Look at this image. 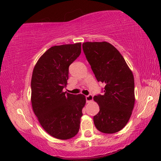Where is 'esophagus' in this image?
Masks as SVG:
<instances>
[{
    "instance_id": "obj_1",
    "label": "esophagus",
    "mask_w": 161,
    "mask_h": 161,
    "mask_svg": "<svg viewBox=\"0 0 161 161\" xmlns=\"http://www.w3.org/2000/svg\"><path fill=\"white\" fill-rule=\"evenodd\" d=\"M86 100L87 103H91L93 100V96L92 95H89L86 96Z\"/></svg>"
}]
</instances>
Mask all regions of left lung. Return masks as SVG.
I'll use <instances>...</instances> for the list:
<instances>
[{
	"label": "left lung",
	"instance_id": "1",
	"mask_svg": "<svg viewBox=\"0 0 161 161\" xmlns=\"http://www.w3.org/2000/svg\"><path fill=\"white\" fill-rule=\"evenodd\" d=\"M83 49L97 81L105 84L104 94L94 96L100 111L94 116L97 130L106 134L120 131L134 108L135 80L120 52L111 43L85 42Z\"/></svg>",
	"mask_w": 161,
	"mask_h": 161
}]
</instances>
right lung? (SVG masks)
<instances>
[{"label":"right lung","mask_w":161,"mask_h":161,"mask_svg":"<svg viewBox=\"0 0 161 161\" xmlns=\"http://www.w3.org/2000/svg\"><path fill=\"white\" fill-rule=\"evenodd\" d=\"M81 53V43L54 46L37 60L31 80L33 112L51 136L68 140L78 134L86 97L64 92L69 66Z\"/></svg>","instance_id":"obj_1"}]
</instances>
